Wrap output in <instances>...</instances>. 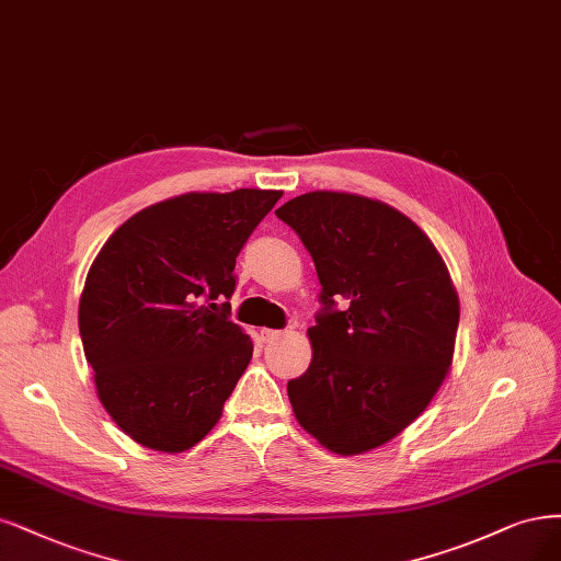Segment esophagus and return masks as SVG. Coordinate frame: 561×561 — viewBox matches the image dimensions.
<instances>
[{
  "label": "esophagus",
  "instance_id": "esophagus-1",
  "mask_svg": "<svg viewBox=\"0 0 561 561\" xmlns=\"http://www.w3.org/2000/svg\"><path fill=\"white\" fill-rule=\"evenodd\" d=\"M280 336H283L280 330H262V332H260V339H262L264 343H274V341L280 339Z\"/></svg>",
  "mask_w": 561,
  "mask_h": 561
}]
</instances>
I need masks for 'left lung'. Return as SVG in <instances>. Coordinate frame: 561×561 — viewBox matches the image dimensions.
I'll use <instances>...</instances> for the list:
<instances>
[{"label":"left lung","mask_w":561,"mask_h":561,"mask_svg":"<svg viewBox=\"0 0 561 561\" xmlns=\"http://www.w3.org/2000/svg\"><path fill=\"white\" fill-rule=\"evenodd\" d=\"M276 216L322 285L313 359L287 382L295 417L327 450L369 453L409 427L450 371L459 297L448 266L411 218L378 199L316 190Z\"/></svg>","instance_id":"8db88e82"}]
</instances>
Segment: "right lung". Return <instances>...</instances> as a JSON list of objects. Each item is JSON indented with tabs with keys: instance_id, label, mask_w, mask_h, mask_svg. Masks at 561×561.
Returning <instances> with one entry per match:
<instances>
[{
	"instance_id": "1",
	"label": "right lung",
	"mask_w": 561,
	"mask_h": 561,
	"mask_svg": "<svg viewBox=\"0 0 561 561\" xmlns=\"http://www.w3.org/2000/svg\"><path fill=\"white\" fill-rule=\"evenodd\" d=\"M280 197L187 192L134 214L94 257L79 304L83 351L106 413L141 446L183 453L220 420L253 357L225 299L243 243Z\"/></svg>"
}]
</instances>
